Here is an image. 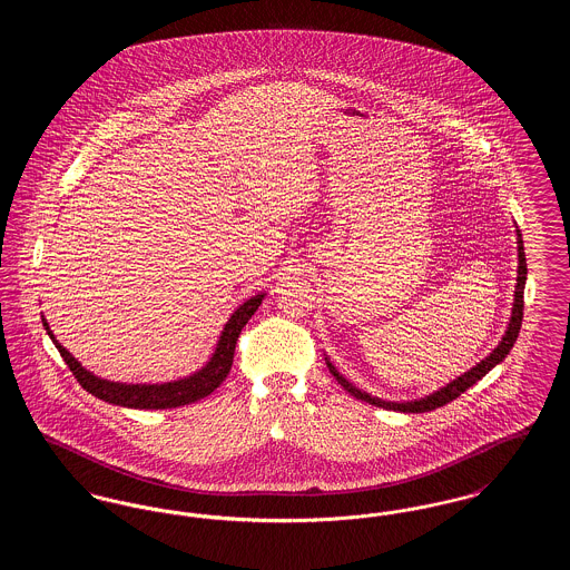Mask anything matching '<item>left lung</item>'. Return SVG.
<instances>
[{"label":"left lung","mask_w":570,"mask_h":570,"mask_svg":"<svg viewBox=\"0 0 570 570\" xmlns=\"http://www.w3.org/2000/svg\"><path fill=\"white\" fill-rule=\"evenodd\" d=\"M517 261H519V265H517L515 298H513L511 318H509V325H507V331H504L502 340L498 342V346H495L481 363H476L474 367H470L468 372H463L458 379L451 380L449 384L440 386L434 393H430V395H425V397H419V400H407V402L380 400L376 395H370V393L356 389L353 382H348V380L344 379L325 354L328 372L335 376V380H337L353 397L361 400V402H367V404H372V406L384 407V410H395V412H430V410H435V407L444 406V404L453 402L455 397H460L463 391H468L472 384H476L485 374H489L498 363H502V361L507 358V354L511 353V348L515 346L517 335H519V328H521V318H523V288H525V275H528L523 239H521V233H519V230H517Z\"/></svg>","instance_id":"left-lung-1"}]
</instances>
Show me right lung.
I'll return each mask as SVG.
<instances>
[{"label": "right lung", "instance_id": "add662e5", "mask_svg": "<svg viewBox=\"0 0 570 570\" xmlns=\"http://www.w3.org/2000/svg\"><path fill=\"white\" fill-rule=\"evenodd\" d=\"M265 293H258L254 297L244 301L228 318V323L222 328L219 340H217L216 351L212 358L207 361L205 367L194 372L190 376L179 380H170L163 384H128V382H112V380L100 379L94 372L85 370L81 363L68 353L53 335L51 326L47 318L42 316V325L47 328L49 337L53 340L55 348L63 356L66 365L79 380L82 389L91 395H96L102 402H109L112 406L135 407V410H166V407L186 406L194 404L207 395H212L217 386L226 380L230 367H233V356H235V346L242 328L247 325V321L254 316L258 305L263 303Z\"/></svg>", "mask_w": 570, "mask_h": 570}]
</instances>
